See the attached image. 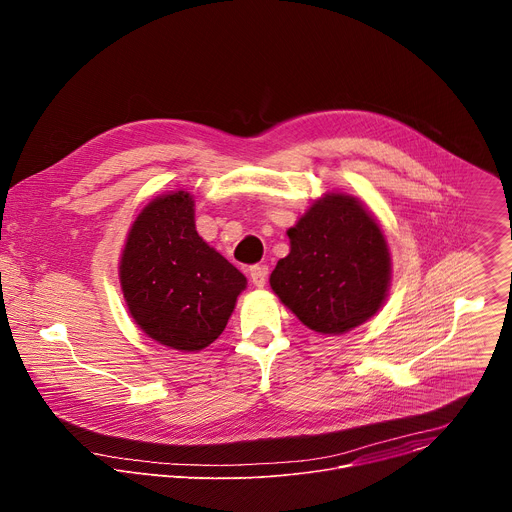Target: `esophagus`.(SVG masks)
Segmentation results:
<instances>
[{
    "label": "esophagus",
    "instance_id": "esophagus-1",
    "mask_svg": "<svg viewBox=\"0 0 512 512\" xmlns=\"http://www.w3.org/2000/svg\"><path fill=\"white\" fill-rule=\"evenodd\" d=\"M249 275H251V281L255 287H263L265 281H267V267L265 265H253L249 269Z\"/></svg>",
    "mask_w": 512,
    "mask_h": 512
}]
</instances>
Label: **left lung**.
<instances>
[{
  "mask_svg": "<svg viewBox=\"0 0 512 512\" xmlns=\"http://www.w3.org/2000/svg\"><path fill=\"white\" fill-rule=\"evenodd\" d=\"M289 253L269 285L281 304L320 334L371 320L391 287V253L371 210L346 192H326L287 229Z\"/></svg>",
  "mask_w": 512,
  "mask_h": 512,
  "instance_id": "8db88e82",
  "label": "left lung"
}]
</instances>
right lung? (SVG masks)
Wrapping results in <instances>:
<instances>
[{
    "label": "right lung",
    "mask_w": 512,
    "mask_h": 512,
    "mask_svg": "<svg viewBox=\"0 0 512 512\" xmlns=\"http://www.w3.org/2000/svg\"><path fill=\"white\" fill-rule=\"evenodd\" d=\"M119 283L145 336L198 352L227 328L247 277L198 235L192 194L174 190L137 214L121 251Z\"/></svg>",
    "instance_id": "add662e5"
}]
</instances>
